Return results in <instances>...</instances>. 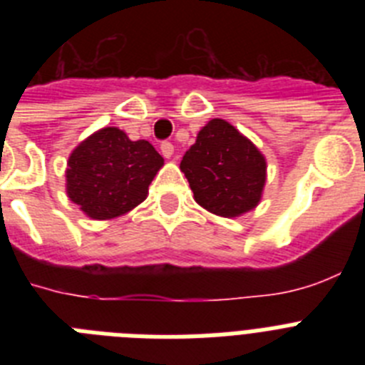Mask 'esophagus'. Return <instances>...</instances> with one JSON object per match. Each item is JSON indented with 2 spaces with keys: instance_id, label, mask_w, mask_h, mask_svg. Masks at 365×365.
<instances>
[{
  "instance_id": "34e87169",
  "label": "esophagus",
  "mask_w": 365,
  "mask_h": 365,
  "mask_svg": "<svg viewBox=\"0 0 365 365\" xmlns=\"http://www.w3.org/2000/svg\"><path fill=\"white\" fill-rule=\"evenodd\" d=\"M160 153L164 155V159H172V157H173V144L172 143L160 144Z\"/></svg>"
}]
</instances>
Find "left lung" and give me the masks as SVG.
I'll list each match as a JSON object with an SVG mask.
<instances>
[{
  "label": "left lung",
  "instance_id": "obj_1",
  "mask_svg": "<svg viewBox=\"0 0 365 365\" xmlns=\"http://www.w3.org/2000/svg\"><path fill=\"white\" fill-rule=\"evenodd\" d=\"M180 172L188 179L199 206L232 219L259 205L267 159L230 122L212 118L180 160Z\"/></svg>",
  "mask_w": 365,
  "mask_h": 365
}]
</instances>
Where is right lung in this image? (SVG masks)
Returning a JSON list of instances; mask_svg holds the SVG:
<instances>
[{
	"instance_id": "1",
	"label": "right lung",
	"mask_w": 365,
	"mask_h": 365,
	"mask_svg": "<svg viewBox=\"0 0 365 365\" xmlns=\"http://www.w3.org/2000/svg\"><path fill=\"white\" fill-rule=\"evenodd\" d=\"M164 159L148 140L102 128L74 148L67 160V197L96 221L120 217L148 197Z\"/></svg>"
}]
</instances>
